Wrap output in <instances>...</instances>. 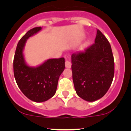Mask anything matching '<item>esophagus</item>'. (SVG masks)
Segmentation results:
<instances>
[{"label": "esophagus", "mask_w": 131, "mask_h": 131, "mask_svg": "<svg viewBox=\"0 0 131 131\" xmlns=\"http://www.w3.org/2000/svg\"><path fill=\"white\" fill-rule=\"evenodd\" d=\"M65 65H66V68H70L71 67V63L69 60H66V62H65Z\"/></svg>", "instance_id": "esophagus-1"}]
</instances>
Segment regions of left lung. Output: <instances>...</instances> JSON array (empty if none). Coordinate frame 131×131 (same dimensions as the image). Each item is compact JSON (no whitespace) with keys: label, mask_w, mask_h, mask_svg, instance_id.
Segmentation results:
<instances>
[{"label":"left lung","mask_w":131,"mask_h":131,"mask_svg":"<svg viewBox=\"0 0 131 131\" xmlns=\"http://www.w3.org/2000/svg\"><path fill=\"white\" fill-rule=\"evenodd\" d=\"M73 81L77 95L94 102L103 97L114 76V59L110 44L97 29L94 43L71 55Z\"/></svg>","instance_id":"left-lung-1"}]
</instances>
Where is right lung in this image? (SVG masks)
Here are the masks:
<instances>
[{
    "label": "right lung",
    "instance_id": "right-lung-1",
    "mask_svg": "<svg viewBox=\"0 0 131 131\" xmlns=\"http://www.w3.org/2000/svg\"><path fill=\"white\" fill-rule=\"evenodd\" d=\"M41 29H31L23 36L16 47L13 62L18 87L27 98L35 102L47 101L55 94L59 77L65 69L64 58L49 59L37 67H30L25 63L23 50L27 39Z\"/></svg>",
    "mask_w": 131,
    "mask_h": 131
}]
</instances>
